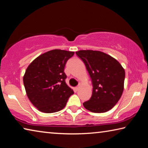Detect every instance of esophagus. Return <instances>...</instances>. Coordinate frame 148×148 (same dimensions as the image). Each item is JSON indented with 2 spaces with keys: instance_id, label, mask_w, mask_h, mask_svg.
Here are the masks:
<instances>
[{
  "instance_id": "1",
  "label": "esophagus",
  "mask_w": 148,
  "mask_h": 148,
  "mask_svg": "<svg viewBox=\"0 0 148 148\" xmlns=\"http://www.w3.org/2000/svg\"><path fill=\"white\" fill-rule=\"evenodd\" d=\"M79 89V86H77L75 87V90H76V91H78Z\"/></svg>"
}]
</instances>
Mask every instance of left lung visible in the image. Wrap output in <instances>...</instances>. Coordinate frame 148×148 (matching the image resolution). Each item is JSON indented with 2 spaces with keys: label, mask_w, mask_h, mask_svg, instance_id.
Segmentation results:
<instances>
[{
  "label": "left lung",
  "mask_w": 148,
  "mask_h": 148,
  "mask_svg": "<svg viewBox=\"0 0 148 148\" xmlns=\"http://www.w3.org/2000/svg\"><path fill=\"white\" fill-rule=\"evenodd\" d=\"M76 53L86 64L93 87L91 99L84 102V106L94 113L111 110L123 91L124 69L116 59L104 52L79 50Z\"/></svg>",
  "instance_id": "left-lung-1"
}]
</instances>
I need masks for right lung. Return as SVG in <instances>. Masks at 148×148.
Instances as JSON below:
<instances>
[{"label": "right lung", "mask_w": 148, "mask_h": 148, "mask_svg": "<svg viewBox=\"0 0 148 148\" xmlns=\"http://www.w3.org/2000/svg\"><path fill=\"white\" fill-rule=\"evenodd\" d=\"M74 51L53 49L36 57L23 76L29 101L44 113H54L63 109L74 91L65 82L66 61Z\"/></svg>", "instance_id": "right-lung-1"}]
</instances>
